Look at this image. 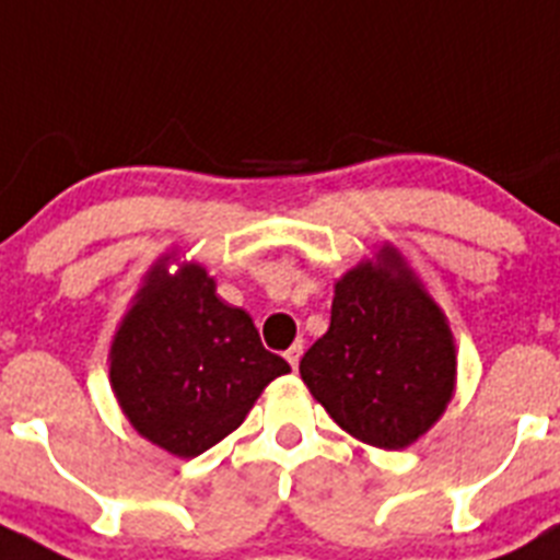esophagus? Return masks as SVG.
<instances>
[{
    "label": "esophagus",
    "mask_w": 560,
    "mask_h": 560,
    "mask_svg": "<svg viewBox=\"0 0 560 560\" xmlns=\"http://www.w3.org/2000/svg\"><path fill=\"white\" fill-rule=\"evenodd\" d=\"M300 359H303V341H294L289 350H285V361H289L291 368H300Z\"/></svg>",
    "instance_id": "esophagus-1"
}]
</instances>
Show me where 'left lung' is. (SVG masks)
<instances>
[{"label": "left lung", "mask_w": 560, "mask_h": 560, "mask_svg": "<svg viewBox=\"0 0 560 560\" xmlns=\"http://www.w3.org/2000/svg\"><path fill=\"white\" fill-rule=\"evenodd\" d=\"M325 412L375 448H407L443 418L457 345L407 257L384 244L336 280L330 328L300 361Z\"/></svg>", "instance_id": "1"}]
</instances>
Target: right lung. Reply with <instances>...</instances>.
<instances>
[{"label":"right lung","instance_id":"right-lung-1","mask_svg":"<svg viewBox=\"0 0 560 560\" xmlns=\"http://www.w3.org/2000/svg\"><path fill=\"white\" fill-rule=\"evenodd\" d=\"M162 255L142 277L114 330L108 381L122 415L153 446L182 459L235 432L277 375L291 373L269 353L244 308L215 294L201 264L167 266Z\"/></svg>","mask_w":560,"mask_h":560}]
</instances>
